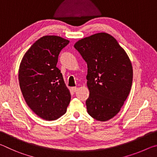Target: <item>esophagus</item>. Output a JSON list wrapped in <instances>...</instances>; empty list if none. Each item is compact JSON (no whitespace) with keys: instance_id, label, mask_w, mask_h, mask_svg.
<instances>
[{"instance_id":"34e87169","label":"esophagus","mask_w":157,"mask_h":157,"mask_svg":"<svg viewBox=\"0 0 157 157\" xmlns=\"http://www.w3.org/2000/svg\"><path fill=\"white\" fill-rule=\"evenodd\" d=\"M78 87H72V91L73 92H76L77 91H78Z\"/></svg>"}]
</instances>
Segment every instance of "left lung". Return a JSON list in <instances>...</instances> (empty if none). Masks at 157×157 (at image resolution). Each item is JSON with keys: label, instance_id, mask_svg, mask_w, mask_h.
<instances>
[{"label": "left lung", "instance_id": "8db88e82", "mask_svg": "<svg viewBox=\"0 0 157 157\" xmlns=\"http://www.w3.org/2000/svg\"><path fill=\"white\" fill-rule=\"evenodd\" d=\"M87 63V112L95 120L113 118L131 90L133 68L127 52L109 34L100 33L74 45Z\"/></svg>", "mask_w": 157, "mask_h": 157}]
</instances>
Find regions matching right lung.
<instances>
[{"label": "right lung", "instance_id": "obj_1", "mask_svg": "<svg viewBox=\"0 0 157 157\" xmlns=\"http://www.w3.org/2000/svg\"><path fill=\"white\" fill-rule=\"evenodd\" d=\"M69 41L55 35L41 37L21 59L18 69L21 91L34 113L46 121L57 120L66 112L71 94L57 67L58 56Z\"/></svg>", "mask_w": 157, "mask_h": 157}]
</instances>
